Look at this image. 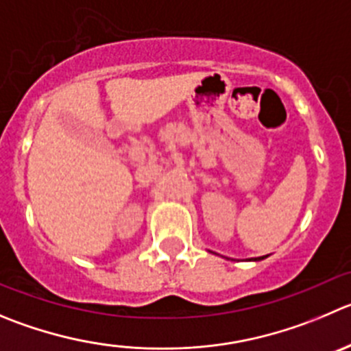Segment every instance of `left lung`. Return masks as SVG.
I'll return each instance as SVG.
<instances>
[{"label":"left lung","mask_w":351,"mask_h":351,"mask_svg":"<svg viewBox=\"0 0 351 351\" xmlns=\"http://www.w3.org/2000/svg\"><path fill=\"white\" fill-rule=\"evenodd\" d=\"M265 256H258V258H250V260H255V262H258V260H263V258H265Z\"/></svg>","instance_id":"left-lung-1"}]
</instances>
